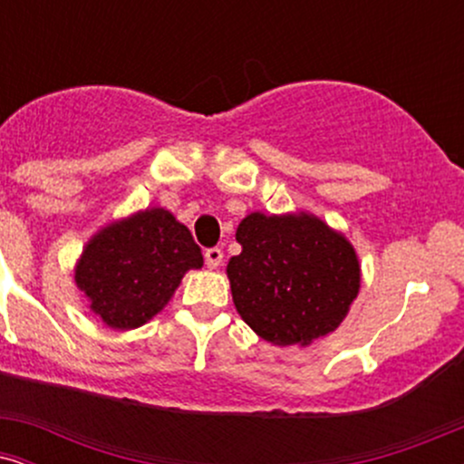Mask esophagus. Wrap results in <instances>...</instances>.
<instances>
[{
  "label": "esophagus",
  "mask_w": 464,
  "mask_h": 464,
  "mask_svg": "<svg viewBox=\"0 0 464 464\" xmlns=\"http://www.w3.org/2000/svg\"><path fill=\"white\" fill-rule=\"evenodd\" d=\"M205 264H207V268H218V266L222 264V250L218 248V246H214V248H207L205 250Z\"/></svg>",
  "instance_id": "esophagus-1"
}]
</instances>
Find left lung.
I'll return each mask as SVG.
<instances>
[{
    "label": "left lung",
    "instance_id": "1",
    "mask_svg": "<svg viewBox=\"0 0 464 464\" xmlns=\"http://www.w3.org/2000/svg\"><path fill=\"white\" fill-rule=\"evenodd\" d=\"M236 239L242 253L228 259L227 276L237 314L259 338L307 347L347 318L360 292V259L321 218L253 211Z\"/></svg>",
    "mask_w": 464,
    "mask_h": 464
}]
</instances>
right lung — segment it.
Masks as SVG:
<instances>
[{
  "label": "right lung",
  "mask_w": 464,
  "mask_h": 464,
  "mask_svg": "<svg viewBox=\"0 0 464 464\" xmlns=\"http://www.w3.org/2000/svg\"><path fill=\"white\" fill-rule=\"evenodd\" d=\"M202 268L189 228L163 207L109 222L80 253L73 279L106 327L129 332L168 305L188 270Z\"/></svg>",
  "instance_id": "add662e5"
}]
</instances>
